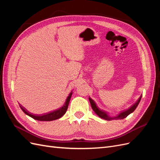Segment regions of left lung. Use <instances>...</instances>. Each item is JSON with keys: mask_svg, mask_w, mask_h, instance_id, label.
I'll list each match as a JSON object with an SVG mask.
<instances>
[{"mask_svg": "<svg viewBox=\"0 0 160 160\" xmlns=\"http://www.w3.org/2000/svg\"><path fill=\"white\" fill-rule=\"evenodd\" d=\"M142 96H140V98H139V99L136 101V102L135 103L134 105H133L132 107H130L128 109L125 110L124 111H122V113H121L120 114H119L117 117H115V118H110L109 117V116L108 115V114L106 113V112H105L104 111L101 110L100 109L98 108V106H97L96 103L94 102V101L91 99V98H89V101H90V103H91V108L92 109H93V110L95 111V113L98 115L99 117H100L101 118H102L103 119H105V120H111L113 119H124L127 117V116H128L130 113H132V112H133L134 110L136 109V108L138 107V105L139 103L140 100H141V98H142Z\"/></svg>", "mask_w": 160, "mask_h": 160, "instance_id": "8db88e82", "label": "left lung"}]
</instances>
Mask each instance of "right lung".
Returning <instances> with one entry per match:
<instances>
[{"instance_id":"1","label":"right lung","mask_w":160,"mask_h":160,"mask_svg":"<svg viewBox=\"0 0 160 160\" xmlns=\"http://www.w3.org/2000/svg\"><path fill=\"white\" fill-rule=\"evenodd\" d=\"M72 94V93L71 91L70 94L69 95V96L67 97L65 104L62 105L61 108L57 109L55 111H51V112H49L48 113L42 115H33V114L28 112V111L27 110H26L25 108H24L22 105H20V107H21V109L23 111L24 113L27 114V115L30 116V117H31L34 119L38 120V121H52V120H55V119L61 118L62 116L66 113L67 108H68V105H69Z\"/></svg>"}]
</instances>
